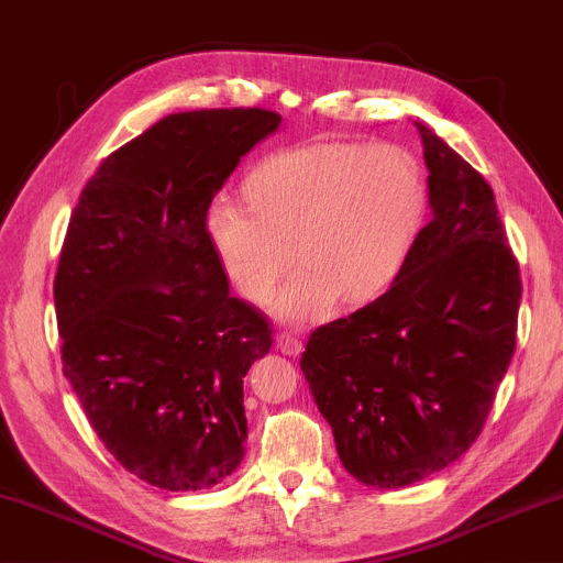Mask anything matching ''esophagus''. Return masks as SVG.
<instances>
[{
    "label": "esophagus",
    "mask_w": 563,
    "mask_h": 563,
    "mask_svg": "<svg viewBox=\"0 0 563 563\" xmlns=\"http://www.w3.org/2000/svg\"><path fill=\"white\" fill-rule=\"evenodd\" d=\"M278 347H280V352H285V355H299V352L305 350L302 338L290 333V331H280L278 333Z\"/></svg>",
    "instance_id": "1"
}]
</instances>
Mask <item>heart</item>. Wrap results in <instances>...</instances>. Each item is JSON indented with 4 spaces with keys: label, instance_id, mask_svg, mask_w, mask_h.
<instances>
[{
    "label": "heart",
    "instance_id": "1",
    "mask_svg": "<svg viewBox=\"0 0 563 563\" xmlns=\"http://www.w3.org/2000/svg\"><path fill=\"white\" fill-rule=\"evenodd\" d=\"M250 203L216 196L203 228L232 283L266 302L297 258L302 266L273 299L283 319H317L338 297L367 305L402 276L429 213L420 163L400 146L319 141L258 163Z\"/></svg>",
    "mask_w": 563,
    "mask_h": 563
}]
</instances>
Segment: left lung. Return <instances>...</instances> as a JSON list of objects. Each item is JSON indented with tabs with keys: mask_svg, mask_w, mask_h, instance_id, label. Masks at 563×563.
<instances>
[{
	"mask_svg": "<svg viewBox=\"0 0 563 563\" xmlns=\"http://www.w3.org/2000/svg\"><path fill=\"white\" fill-rule=\"evenodd\" d=\"M431 220L396 285L299 360L352 477L396 489L473 446L516 352L520 271L494 191L422 122Z\"/></svg>",
	"mask_w": 563,
	"mask_h": 563,
	"instance_id": "obj_1",
	"label": "left lung"
}]
</instances>
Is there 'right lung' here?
Returning <instances> with one entry per match:
<instances>
[{"label": "right lung", "instance_id": "1", "mask_svg": "<svg viewBox=\"0 0 563 563\" xmlns=\"http://www.w3.org/2000/svg\"><path fill=\"white\" fill-rule=\"evenodd\" d=\"M278 124L261 108L169 114L104 158L71 213L55 276L64 376L104 449L153 487L208 489L244 459L242 378L273 329L230 295L203 213Z\"/></svg>", "mask_w": 563, "mask_h": 563}]
</instances>
